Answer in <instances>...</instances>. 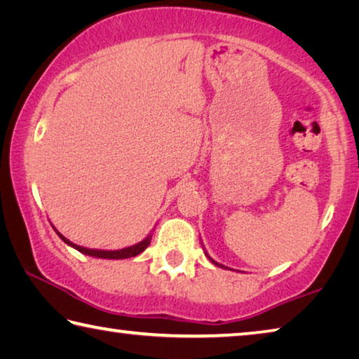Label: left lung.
<instances>
[{
    "mask_svg": "<svg viewBox=\"0 0 359 359\" xmlns=\"http://www.w3.org/2000/svg\"><path fill=\"white\" fill-rule=\"evenodd\" d=\"M208 258H209V259H210V261H212V263H214V264H215V266H220V267H224V266H223V264H220V263H217V261H214V259H212V258H210V257H209V255H208ZM224 269H228V267H224Z\"/></svg>",
    "mask_w": 359,
    "mask_h": 359,
    "instance_id": "1",
    "label": "left lung"
}]
</instances>
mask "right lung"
<instances>
[{"label":"right lung","instance_id":"add662e5","mask_svg":"<svg viewBox=\"0 0 359 359\" xmlns=\"http://www.w3.org/2000/svg\"><path fill=\"white\" fill-rule=\"evenodd\" d=\"M55 229V228H53ZM57 231V229H55ZM58 238L62 239L65 244L71 245L72 248H76V250H79L83 255H88V257H95V258H104V259H125V258H131V257H136V255L142 253L145 248L149 247L150 241H151V234H149L147 238H145L144 241L139 242V244H135L131 247H126V248H120V250H96V248H87V247H81V245H76L72 244L71 241H68L65 238L63 234H60L57 231Z\"/></svg>","mask_w":359,"mask_h":359}]
</instances>
